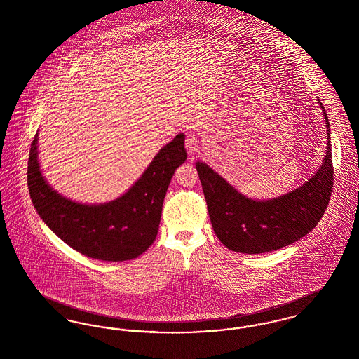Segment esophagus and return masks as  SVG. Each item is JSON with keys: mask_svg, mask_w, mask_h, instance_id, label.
<instances>
[{"mask_svg": "<svg viewBox=\"0 0 359 359\" xmlns=\"http://www.w3.org/2000/svg\"><path fill=\"white\" fill-rule=\"evenodd\" d=\"M186 149H187L188 161L194 163L195 154H198V151H199L198 138L194 133H188L187 137H186Z\"/></svg>", "mask_w": 359, "mask_h": 359, "instance_id": "esophagus-1", "label": "esophagus"}]
</instances>
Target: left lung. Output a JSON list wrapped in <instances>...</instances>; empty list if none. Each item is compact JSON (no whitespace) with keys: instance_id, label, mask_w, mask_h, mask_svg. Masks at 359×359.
I'll return each mask as SVG.
<instances>
[{"instance_id":"obj_1","label":"left lung","mask_w":359,"mask_h":359,"mask_svg":"<svg viewBox=\"0 0 359 359\" xmlns=\"http://www.w3.org/2000/svg\"><path fill=\"white\" fill-rule=\"evenodd\" d=\"M319 106L327 128L322 165L306 183L284 195L252 199L205 161H196L212 229L227 249L246 255L273 252L303 238L322 219L332 191L334 171L328 117L320 101Z\"/></svg>"}]
</instances>
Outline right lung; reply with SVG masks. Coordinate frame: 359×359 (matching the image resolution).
I'll return each instance as SVG.
<instances>
[{
    "label": "right lung",
    "mask_w": 359,
    "mask_h": 359,
    "mask_svg": "<svg viewBox=\"0 0 359 359\" xmlns=\"http://www.w3.org/2000/svg\"><path fill=\"white\" fill-rule=\"evenodd\" d=\"M184 140L179 133L164 145L121 196L88 205L63 196L46 180L36 133L28 161V188L34 208L59 238L85 256L101 261L137 258L156 239L172 176L187 158Z\"/></svg>",
    "instance_id": "add662e5"
}]
</instances>
